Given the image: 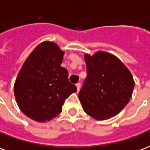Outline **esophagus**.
<instances>
[{
	"instance_id": "obj_1",
	"label": "esophagus",
	"mask_w": 150,
	"mask_h": 150,
	"mask_svg": "<svg viewBox=\"0 0 150 150\" xmlns=\"http://www.w3.org/2000/svg\"><path fill=\"white\" fill-rule=\"evenodd\" d=\"M76 86H77V91H80V89H81V83H77L76 84Z\"/></svg>"
}]
</instances>
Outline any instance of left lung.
<instances>
[{
	"instance_id": "1",
	"label": "left lung",
	"mask_w": 150,
	"mask_h": 150,
	"mask_svg": "<svg viewBox=\"0 0 150 150\" xmlns=\"http://www.w3.org/2000/svg\"><path fill=\"white\" fill-rule=\"evenodd\" d=\"M87 76L78 95L86 113L96 120L116 116L132 96L135 81L127 66L112 54H84Z\"/></svg>"
}]
</instances>
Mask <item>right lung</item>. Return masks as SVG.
<instances>
[{"instance_id":"add662e5","label":"right lung","mask_w":150,"mask_h":150,"mask_svg":"<svg viewBox=\"0 0 150 150\" xmlns=\"http://www.w3.org/2000/svg\"><path fill=\"white\" fill-rule=\"evenodd\" d=\"M64 51L45 41L32 51L22 66L14 86L18 108L38 122H49L59 114L68 97L77 91L68 70L61 67Z\"/></svg>"}]
</instances>
